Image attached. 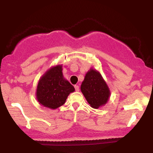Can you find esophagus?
<instances>
[{
  "label": "esophagus",
  "mask_w": 153,
  "mask_h": 153,
  "mask_svg": "<svg viewBox=\"0 0 153 153\" xmlns=\"http://www.w3.org/2000/svg\"><path fill=\"white\" fill-rule=\"evenodd\" d=\"M74 87H75V91H79V86H78V85H75Z\"/></svg>",
  "instance_id": "1"
}]
</instances>
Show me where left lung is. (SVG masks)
<instances>
[{"mask_svg":"<svg viewBox=\"0 0 153 153\" xmlns=\"http://www.w3.org/2000/svg\"><path fill=\"white\" fill-rule=\"evenodd\" d=\"M80 90L91 106L94 108L104 105L110 96L109 89L102 76L93 69L85 75Z\"/></svg>","mask_w":153,"mask_h":153,"instance_id":"left-lung-1","label":"left lung"}]
</instances>
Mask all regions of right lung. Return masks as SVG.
Instances as JSON below:
<instances>
[{
    "label": "right lung",
    "mask_w": 153,
    "mask_h": 153,
    "mask_svg": "<svg viewBox=\"0 0 153 153\" xmlns=\"http://www.w3.org/2000/svg\"><path fill=\"white\" fill-rule=\"evenodd\" d=\"M75 91L74 87L64 79L62 66L53 67L39 80L36 99L40 104L52 109L62 106L68 95Z\"/></svg>",
    "instance_id": "obj_1"
}]
</instances>
